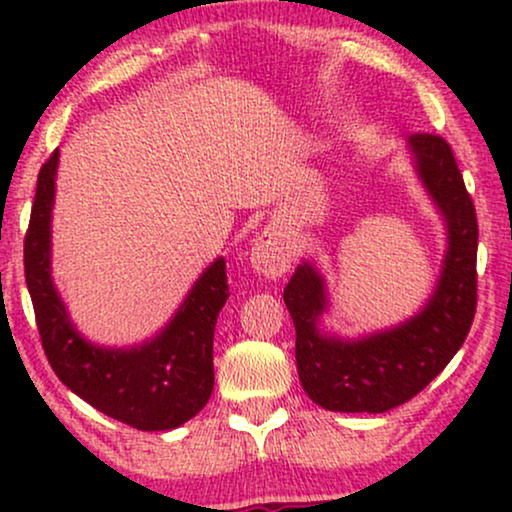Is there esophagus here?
<instances>
[{"mask_svg": "<svg viewBox=\"0 0 512 512\" xmlns=\"http://www.w3.org/2000/svg\"><path fill=\"white\" fill-rule=\"evenodd\" d=\"M251 268L265 279H277L286 275L291 268V242L289 235L279 228H270L258 235V240L251 247Z\"/></svg>", "mask_w": 512, "mask_h": 512, "instance_id": "1", "label": "esophagus"}]
</instances>
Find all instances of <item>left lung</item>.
<instances>
[{"mask_svg": "<svg viewBox=\"0 0 512 512\" xmlns=\"http://www.w3.org/2000/svg\"><path fill=\"white\" fill-rule=\"evenodd\" d=\"M412 167L445 223V256L422 310L384 331L342 338L321 328L331 307L326 279L303 261L284 289L296 326V366L307 396L333 412H387L417 396L464 345L475 314L478 221L450 144L410 135Z\"/></svg>", "mask_w": 512, "mask_h": 512, "instance_id": "1", "label": "left lung"}]
</instances>
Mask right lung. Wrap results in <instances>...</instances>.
<instances>
[{
    "instance_id": "add662e5",
    "label": "right lung",
    "mask_w": 512,
    "mask_h": 512,
    "mask_svg": "<svg viewBox=\"0 0 512 512\" xmlns=\"http://www.w3.org/2000/svg\"><path fill=\"white\" fill-rule=\"evenodd\" d=\"M60 151L41 167L25 235V282L41 345L67 389L95 410L139 431H170L205 408L214 389V326L226 305V261L216 258L195 279L174 317L132 347L83 338L69 319L51 270V221Z\"/></svg>"
}]
</instances>
